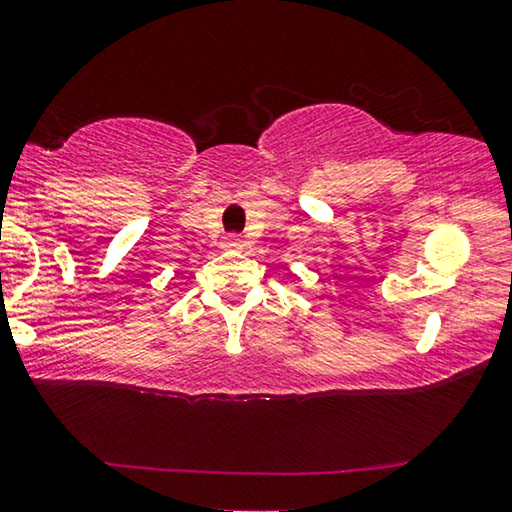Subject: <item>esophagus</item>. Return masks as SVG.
<instances>
[{
  "instance_id": "obj_1",
  "label": "esophagus",
  "mask_w": 512,
  "mask_h": 512,
  "mask_svg": "<svg viewBox=\"0 0 512 512\" xmlns=\"http://www.w3.org/2000/svg\"><path fill=\"white\" fill-rule=\"evenodd\" d=\"M243 246H246V243H243V239L241 236H225V241H223V248H227V250H243Z\"/></svg>"
}]
</instances>
